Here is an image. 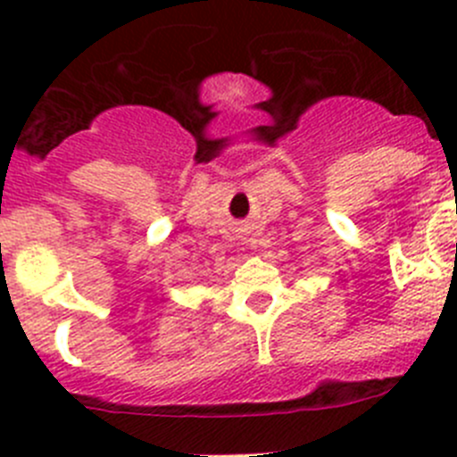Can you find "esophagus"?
Wrapping results in <instances>:
<instances>
[{
  "instance_id": "1",
  "label": "esophagus",
  "mask_w": 457,
  "mask_h": 457,
  "mask_svg": "<svg viewBox=\"0 0 457 457\" xmlns=\"http://www.w3.org/2000/svg\"><path fill=\"white\" fill-rule=\"evenodd\" d=\"M245 241H247V238H245Z\"/></svg>"
}]
</instances>
